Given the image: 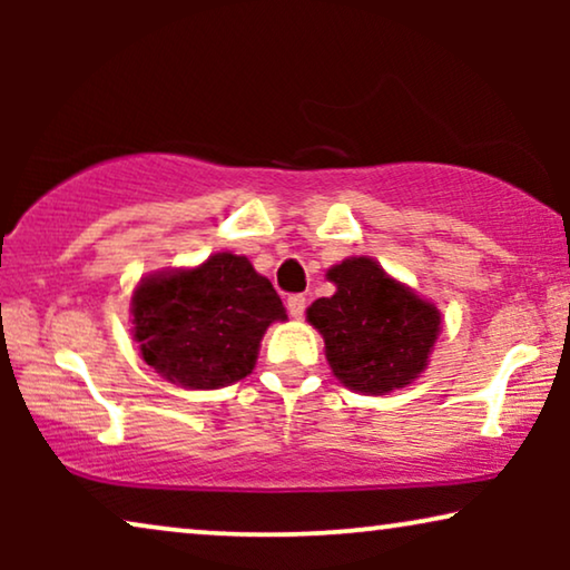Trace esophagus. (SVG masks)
<instances>
[{"mask_svg": "<svg viewBox=\"0 0 570 570\" xmlns=\"http://www.w3.org/2000/svg\"><path fill=\"white\" fill-rule=\"evenodd\" d=\"M287 311H291L293 318H301L303 311H306V295H301V293L287 295Z\"/></svg>", "mask_w": 570, "mask_h": 570, "instance_id": "1", "label": "esophagus"}]
</instances>
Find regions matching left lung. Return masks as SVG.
<instances>
[{
  "label": "left lung",
  "mask_w": 570,
  "mask_h": 570,
  "mask_svg": "<svg viewBox=\"0 0 570 570\" xmlns=\"http://www.w3.org/2000/svg\"><path fill=\"white\" fill-rule=\"evenodd\" d=\"M326 277L337 293L311 303L308 322L324 334L334 376L363 394H386L417 379L439 334V308L365 256L345 259Z\"/></svg>",
  "instance_id": "1"
}]
</instances>
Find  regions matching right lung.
<instances>
[{"label":"right lung","mask_w":570,"mask_h":570,"mask_svg":"<svg viewBox=\"0 0 570 570\" xmlns=\"http://www.w3.org/2000/svg\"><path fill=\"white\" fill-rule=\"evenodd\" d=\"M147 365L174 384L217 389L248 376L262 334L285 308L246 256L215 254L197 269L147 277L131 298Z\"/></svg>","instance_id":"obj_1"}]
</instances>
